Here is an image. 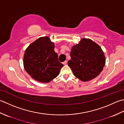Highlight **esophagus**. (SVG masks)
<instances>
[{
	"label": "esophagus",
	"instance_id": "obj_1",
	"mask_svg": "<svg viewBox=\"0 0 124 124\" xmlns=\"http://www.w3.org/2000/svg\"><path fill=\"white\" fill-rule=\"evenodd\" d=\"M67 63V60H65V62H63V64H64V65H66Z\"/></svg>",
	"mask_w": 124,
	"mask_h": 124
}]
</instances>
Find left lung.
Masks as SVG:
<instances>
[{"label":"left lung","instance_id":"8db88e82","mask_svg":"<svg viewBox=\"0 0 124 124\" xmlns=\"http://www.w3.org/2000/svg\"><path fill=\"white\" fill-rule=\"evenodd\" d=\"M68 62L73 74L82 81L94 79L102 72L105 58L99 45L90 39H83L70 51Z\"/></svg>","mask_w":124,"mask_h":124}]
</instances>
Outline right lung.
<instances>
[{
  "label": "right lung",
  "instance_id": "obj_1",
  "mask_svg": "<svg viewBox=\"0 0 124 124\" xmlns=\"http://www.w3.org/2000/svg\"><path fill=\"white\" fill-rule=\"evenodd\" d=\"M54 45L48 37H40L24 52L23 65L26 72L41 82H49L58 75L64 66L54 51Z\"/></svg>",
  "mask_w": 124,
  "mask_h": 124
}]
</instances>
